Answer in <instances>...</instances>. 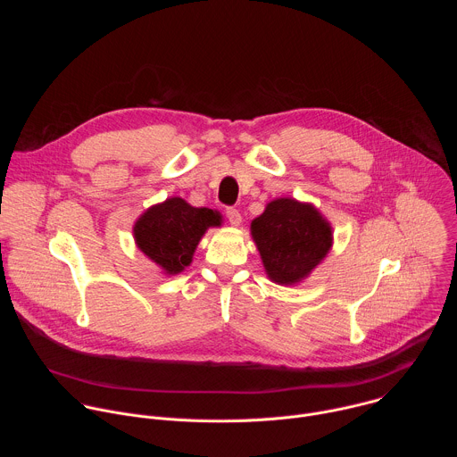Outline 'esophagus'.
I'll list each match as a JSON object with an SVG mask.
<instances>
[{"mask_svg":"<svg viewBox=\"0 0 457 457\" xmlns=\"http://www.w3.org/2000/svg\"><path fill=\"white\" fill-rule=\"evenodd\" d=\"M226 215H228V220H229V224L233 226V228H238L240 224H242V217H240V213L237 212V210H228L226 212Z\"/></svg>","mask_w":457,"mask_h":457,"instance_id":"obj_1","label":"esophagus"}]
</instances>
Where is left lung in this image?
Wrapping results in <instances>:
<instances>
[{
  "label": "left lung",
  "instance_id": "left-lung-1",
  "mask_svg": "<svg viewBox=\"0 0 457 457\" xmlns=\"http://www.w3.org/2000/svg\"><path fill=\"white\" fill-rule=\"evenodd\" d=\"M251 237L268 278L278 286L303 282L329 254L333 228L311 203L280 197L251 222Z\"/></svg>",
  "mask_w": 457,
  "mask_h": 457
}]
</instances>
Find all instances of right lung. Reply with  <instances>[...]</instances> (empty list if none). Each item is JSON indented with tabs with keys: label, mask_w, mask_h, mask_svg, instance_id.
<instances>
[{
	"label": "right lung",
	"mask_w": 457,
	"mask_h": 457,
	"mask_svg": "<svg viewBox=\"0 0 457 457\" xmlns=\"http://www.w3.org/2000/svg\"><path fill=\"white\" fill-rule=\"evenodd\" d=\"M222 226L217 210L195 208L180 197L150 206L134 224L136 245L164 275L182 273L210 228Z\"/></svg>",
	"instance_id": "1"
}]
</instances>
